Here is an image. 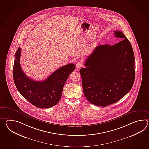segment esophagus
<instances>
[{
    "label": "esophagus",
    "instance_id": "1",
    "mask_svg": "<svg viewBox=\"0 0 149 149\" xmlns=\"http://www.w3.org/2000/svg\"><path fill=\"white\" fill-rule=\"evenodd\" d=\"M83 66V63L82 62L79 61V62H77L76 63V69H79L80 68H81Z\"/></svg>",
    "mask_w": 149,
    "mask_h": 149
}]
</instances>
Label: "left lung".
Wrapping results in <instances>:
<instances>
[{"label": "left lung", "instance_id": "8db88e82", "mask_svg": "<svg viewBox=\"0 0 149 149\" xmlns=\"http://www.w3.org/2000/svg\"><path fill=\"white\" fill-rule=\"evenodd\" d=\"M120 41L113 45L96 46L79 70L83 93L90 103L108 106L117 102L131 90L135 81V57L132 46L119 30Z\"/></svg>", "mask_w": 149, "mask_h": 149}]
</instances>
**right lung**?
<instances>
[{"label":"right lung","mask_w":149,"mask_h":149,"mask_svg":"<svg viewBox=\"0 0 149 149\" xmlns=\"http://www.w3.org/2000/svg\"><path fill=\"white\" fill-rule=\"evenodd\" d=\"M19 47L15 54L13 79L19 92L31 104L41 109L56 105L61 99L63 88L70 74L75 70V65L69 63L54 71L46 79L33 81L26 75L21 67Z\"/></svg>","instance_id":"1"}]
</instances>
